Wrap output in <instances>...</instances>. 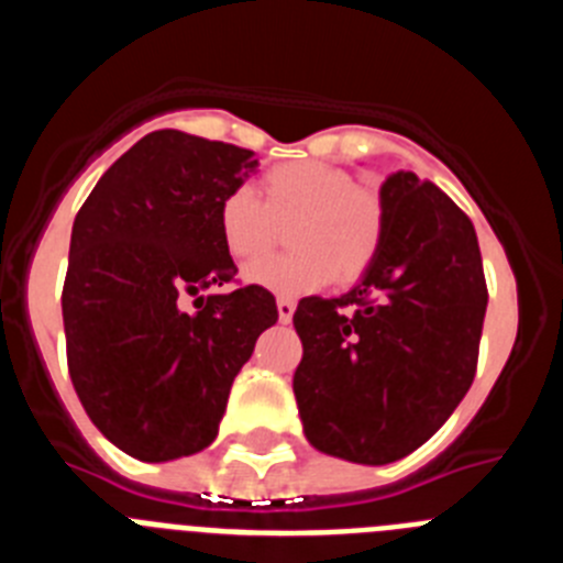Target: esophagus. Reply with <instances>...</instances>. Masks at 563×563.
Returning <instances> with one entry per match:
<instances>
[{"instance_id":"34e87169","label":"esophagus","mask_w":563,"mask_h":563,"mask_svg":"<svg viewBox=\"0 0 563 563\" xmlns=\"http://www.w3.org/2000/svg\"><path fill=\"white\" fill-rule=\"evenodd\" d=\"M276 310H278V321H282V324H290L292 312H296V301H290V298H278Z\"/></svg>"}]
</instances>
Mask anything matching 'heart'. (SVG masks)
Here are the masks:
<instances>
[{
	"mask_svg": "<svg viewBox=\"0 0 563 563\" xmlns=\"http://www.w3.org/2000/svg\"><path fill=\"white\" fill-rule=\"evenodd\" d=\"M265 202L253 188H233L220 202V239L236 262L271 251L276 225H287V256L262 258L245 271L251 285L296 298L361 276L383 236V206L343 168L316 161L282 163L265 174Z\"/></svg>",
	"mask_w": 563,
	"mask_h": 563,
	"instance_id": "b5f03b06",
	"label": "heart"
}]
</instances>
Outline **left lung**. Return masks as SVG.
Here are the masks:
<instances>
[{
  "label": "left lung",
  "instance_id": "1",
  "mask_svg": "<svg viewBox=\"0 0 563 563\" xmlns=\"http://www.w3.org/2000/svg\"><path fill=\"white\" fill-rule=\"evenodd\" d=\"M383 236L350 292L310 296L292 316V375L312 449L389 465L437 434L471 389L487 287L476 231L415 172L380 186Z\"/></svg>",
  "mask_w": 563,
  "mask_h": 563
}]
</instances>
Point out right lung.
<instances>
[{
    "label": "right lung",
    "instance_id": "right-lung-1",
    "mask_svg": "<svg viewBox=\"0 0 563 563\" xmlns=\"http://www.w3.org/2000/svg\"><path fill=\"white\" fill-rule=\"evenodd\" d=\"M251 148L161 129L107 168L73 222L62 292L69 377L89 420L143 462L208 449L231 383L278 321L262 287L183 296L236 273L220 202L256 172Z\"/></svg>",
    "mask_w": 563,
    "mask_h": 563
}]
</instances>
